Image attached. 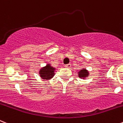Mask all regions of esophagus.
<instances>
[{"label":"esophagus","mask_w":123,"mask_h":123,"mask_svg":"<svg viewBox=\"0 0 123 123\" xmlns=\"http://www.w3.org/2000/svg\"><path fill=\"white\" fill-rule=\"evenodd\" d=\"M70 67H71V64H67V65H65V68H70Z\"/></svg>","instance_id":"34e87169"}]
</instances>
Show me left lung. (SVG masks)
Listing matches in <instances>:
<instances>
[{"instance_id": "left-lung-1", "label": "left lung", "mask_w": 123, "mask_h": 123, "mask_svg": "<svg viewBox=\"0 0 123 123\" xmlns=\"http://www.w3.org/2000/svg\"><path fill=\"white\" fill-rule=\"evenodd\" d=\"M89 73L85 69H83V70H81L79 72H78V76L80 78H85L86 76H88Z\"/></svg>"}]
</instances>
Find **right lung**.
<instances>
[{"mask_svg":"<svg viewBox=\"0 0 123 123\" xmlns=\"http://www.w3.org/2000/svg\"><path fill=\"white\" fill-rule=\"evenodd\" d=\"M55 70L53 67H51L50 65L48 64L46 67H43L40 70L39 74L42 78L43 80H49L53 78L55 74Z\"/></svg>","mask_w":123,"mask_h":123,"instance_id":"1","label":"right lung"}]
</instances>
